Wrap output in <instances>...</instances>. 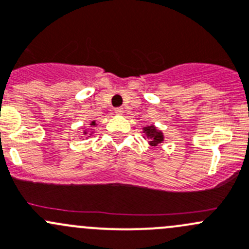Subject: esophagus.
I'll return each instance as SVG.
<instances>
[{"label": "esophagus", "mask_w": 249, "mask_h": 249, "mask_svg": "<svg viewBox=\"0 0 249 249\" xmlns=\"http://www.w3.org/2000/svg\"><path fill=\"white\" fill-rule=\"evenodd\" d=\"M123 112H124V110H123V108H115V109H114V113H115V114H118V115L123 114Z\"/></svg>", "instance_id": "obj_1"}]
</instances>
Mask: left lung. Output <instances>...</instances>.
Wrapping results in <instances>:
<instances>
[{"mask_svg": "<svg viewBox=\"0 0 249 249\" xmlns=\"http://www.w3.org/2000/svg\"><path fill=\"white\" fill-rule=\"evenodd\" d=\"M143 134L146 135L144 139H148V143L151 146L156 147L157 144H159L160 142L164 141V135L160 130L157 129L154 125H149V126L143 127Z\"/></svg>", "mask_w": 249, "mask_h": 249, "instance_id": "left-lung-1", "label": "left lung"}]
</instances>
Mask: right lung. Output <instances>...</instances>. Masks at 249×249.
Listing matches in <instances>:
<instances>
[{"label":"right lung","mask_w":249,"mask_h":249,"mask_svg":"<svg viewBox=\"0 0 249 249\" xmlns=\"http://www.w3.org/2000/svg\"><path fill=\"white\" fill-rule=\"evenodd\" d=\"M96 125H97V124H96V122H95V120H92V122H91V124H90V126L95 127ZM88 134H89V131H88V130H84V135H88ZM91 135H92V132H91V134H90V136H91Z\"/></svg>","instance_id":"add662e5"}]
</instances>
